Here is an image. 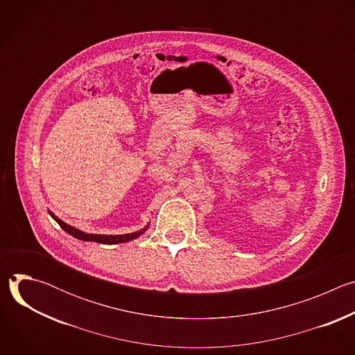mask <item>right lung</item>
Instances as JSON below:
<instances>
[{"mask_svg": "<svg viewBox=\"0 0 355 355\" xmlns=\"http://www.w3.org/2000/svg\"><path fill=\"white\" fill-rule=\"evenodd\" d=\"M49 215L52 216L59 225L60 227L67 232L69 234H71L73 237L78 239V240H83V241H95V243H103V244H119V243H126V241H130V240H135L137 237H140L148 227L144 226L143 229L137 230V232H133V233H126V234H92V233H85V232H81L78 229H76L74 226H70L69 223L63 222L62 219H59L53 212L49 211Z\"/></svg>", "mask_w": 355, "mask_h": 355, "instance_id": "add662e5", "label": "right lung"}]
</instances>
